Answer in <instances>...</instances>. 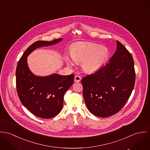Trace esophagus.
I'll return each instance as SVG.
<instances>
[{"label": "esophagus", "instance_id": "1", "mask_svg": "<svg viewBox=\"0 0 150 150\" xmlns=\"http://www.w3.org/2000/svg\"><path fill=\"white\" fill-rule=\"evenodd\" d=\"M81 81V77L78 75H76L74 78V81L75 82H79Z\"/></svg>", "mask_w": 150, "mask_h": 150}]
</instances>
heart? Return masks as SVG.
Returning a JSON list of instances; mask_svg holds the SVG:
<instances>
[{
	"mask_svg": "<svg viewBox=\"0 0 150 150\" xmlns=\"http://www.w3.org/2000/svg\"><path fill=\"white\" fill-rule=\"evenodd\" d=\"M72 60L68 56H64L67 65L73 67L75 62L81 63L86 73L91 74L99 70L107 61L109 52L105 46L90 42H78L74 44L69 49Z\"/></svg>",
	"mask_w": 150,
	"mask_h": 150,
	"instance_id": "b5f03b06",
	"label": "heart"
}]
</instances>
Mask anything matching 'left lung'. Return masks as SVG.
Instances as JSON below:
<instances>
[{
    "instance_id": "8db88e82",
    "label": "left lung",
    "mask_w": 150,
    "mask_h": 150,
    "mask_svg": "<svg viewBox=\"0 0 150 150\" xmlns=\"http://www.w3.org/2000/svg\"><path fill=\"white\" fill-rule=\"evenodd\" d=\"M116 42V51L109 63L82 79L86 106L100 117L118 112L129 98L135 82L133 57L121 42Z\"/></svg>"
}]
</instances>
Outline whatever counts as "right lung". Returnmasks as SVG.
<instances>
[{"label": "right lung", "instance_id": "add662e5", "mask_svg": "<svg viewBox=\"0 0 150 150\" xmlns=\"http://www.w3.org/2000/svg\"><path fill=\"white\" fill-rule=\"evenodd\" d=\"M63 39L52 41H38L32 44L19 59L16 69L17 93L21 103L34 116L48 119L62 110L64 95L74 82V75L53 74L46 76H36L28 65V56L42 47L54 45Z\"/></svg>", "mask_w": 150, "mask_h": 150}]
</instances>
